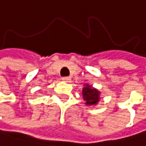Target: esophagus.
Segmentation results:
<instances>
[{"label":"esophagus","instance_id":"34e87169","mask_svg":"<svg viewBox=\"0 0 146 146\" xmlns=\"http://www.w3.org/2000/svg\"><path fill=\"white\" fill-rule=\"evenodd\" d=\"M62 80H63V82H71V78L70 77H63Z\"/></svg>","mask_w":146,"mask_h":146}]
</instances>
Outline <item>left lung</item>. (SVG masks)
I'll return each mask as SVG.
<instances>
[{
    "mask_svg": "<svg viewBox=\"0 0 146 146\" xmlns=\"http://www.w3.org/2000/svg\"><path fill=\"white\" fill-rule=\"evenodd\" d=\"M82 96L87 106L97 105L100 99V92L89 84H86L82 89Z\"/></svg>",
    "mask_w": 146,
    "mask_h": 146,
    "instance_id": "obj_1",
    "label": "left lung"
}]
</instances>
